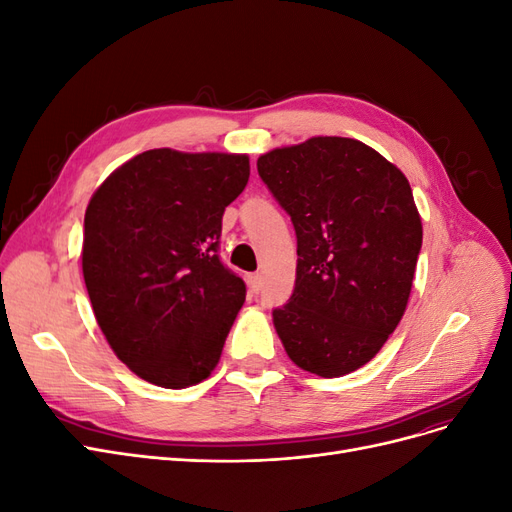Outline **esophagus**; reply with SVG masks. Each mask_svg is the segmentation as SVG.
<instances>
[{"label":"esophagus","mask_w":512,"mask_h":512,"mask_svg":"<svg viewBox=\"0 0 512 512\" xmlns=\"http://www.w3.org/2000/svg\"><path fill=\"white\" fill-rule=\"evenodd\" d=\"M247 286H250L252 292H258V290L262 288V275H260V273L247 275Z\"/></svg>","instance_id":"1"}]
</instances>
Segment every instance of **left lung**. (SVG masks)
<instances>
[{
  "label": "left lung",
  "mask_w": 512,
  "mask_h": 512,
  "mask_svg": "<svg viewBox=\"0 0 512 512\" xmlns=\"http://www.w3.org/2000/svg\"><path fill=\"white\" fill-rule=\"evenodd\" d=\"M258 175L297 232V280L273 327L290 361L320 378L369 363L404 316L421 213L401 170L342 136H312L258 158Z\"/></svg>",
  "instance_id": "8db88e82"
}]
</instances>
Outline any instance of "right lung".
I'll list each match as a JSON object with an SVG mask.
<instances>
[{
  "label": "right lung",
  "instance_id": "obj_1",
  "mask_svg": "<svg viewBox=\"0 0 512 512\" xmlns=\"http://www.w3.org/2000/svg\"><path fill=\"white\" fill-rule=\"evenodd\" d=\"M250 179L247 153L149 149L89 198L83 277L117 359L162 389L211 376L245 301L218 258L224 209Z\"/></svg>",
  "mask_w": 512,
  "mask_h": 512
}]
</instances>
